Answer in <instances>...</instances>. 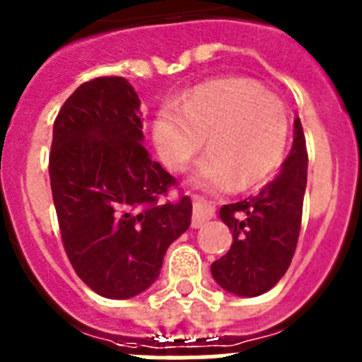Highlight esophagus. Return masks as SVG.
<instances>
[{
	"mask_svg": "<svg viewBox=\"0 0 362 362\" xmlns=\"http://www.w3.org/2000/svg\"><path fill=\"white\" fill-rule=\"evenodd\" d=\"M214 217V209L210 204L203 203L199 196H194V214H192V226L201 228V226Z\"/></svg>",
	"mask_w": 362,
	"mask_h": 362,
	"instance_id": "obj_1",
	"label": "esophagus"
}]
</instances>
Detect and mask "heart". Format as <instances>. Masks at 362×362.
Instances as JSON below:
<instances>
[{
  "mask_svg": "<svg viewBox=\"0 0 362 362\" xmlns=\"http://www.w3.org/2000/svg\"><path fill=\"white\" fill-rule=\"evenodd\" d=\"M152 136L170 170L183 168L201 150L192 185L209 192L252 188L281 165L288 141V112L279 98L246 78L204 83L156 114Z\"/></svg>",
  "mask_w": 362,
  "mask_h": 362,
  "instance_id": "heart-1",
  "label": "heart"
}]
</instances>
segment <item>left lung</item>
Returning a JSON list of instances; mask_svg holds the SVG:
<instances>
[{
  "label": "left lung",
  "instance_id": "left-lung-1",
  "mask_svg": "<svg viewBox=\"0 0 362 362\" xmlns=\"http://www.w3.org/2000/svg\"><path fill=\"white\" fill-rule=\"evenodd\" d=\"M306 172L305 134L296 117L292 150L276 179L252 199L221 206V221L233 238L228 254L210 268L221 288L239 297H257L286 274L299 239Z\"/></svg>",
  "mask_w": 362,
  "mask_h": 362
}]
</instances>
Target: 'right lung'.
I'll return each mask as SVG.
<instances>
[{"mask_svg":"<svg viewBox=\"0 0 362 362\" xmlns=\"http://www.w3.org/2000/svg\"><path fill=\"white\" fill-rule=\"evenodd\" d=\"M139 105L124 78H95L54 121L49 174L63 246L79 279L107 299L150 288L192 219L190 197L159 201L175 181L143 146Z\"/></svg>","mask_w":362,"mask_h":362,"instance_id":"right-lung-1","label":"right lung"}]
</instances>
